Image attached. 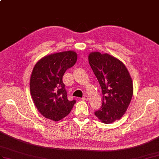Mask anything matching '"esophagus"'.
<instances>
[{"label": "esophagus", "mask_w": 159, "mask_h": 159, "mask_svg": "<svg viewBox=\"0 0 159 159\" xmlns=\"http://www.w3.org/2000/svg\"><path fill=\"white\" fill-rule=\"evenodd\" d=\"M88 99H89V97L86 95H85L84 97L82 98V100H88Z\"/></svg>", "instance_id": "34e87169"}]
</instances>
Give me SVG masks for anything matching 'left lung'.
<instances>
[{
    "label": "left lung",
    "instance_id": "1",
    "mask_svg": "<svg viewBox=\"0 0 159 159\" xmlns=\"http://www.w3.org/2000/svg\"><path fill=\"white\" fill-rule=\"evenodd\" d=\"M88 60L102 94V107L94 114L109 124L125 113L133 96L132 80L124 64L108 54L91 52Z\"/></svg>",
    "mask_w": 159,
    "mask_h": 159
}]
</instances>
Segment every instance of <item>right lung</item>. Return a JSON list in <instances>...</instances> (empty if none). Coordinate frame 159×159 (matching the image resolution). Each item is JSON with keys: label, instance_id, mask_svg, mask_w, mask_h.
Segmentation results:
<instances>
[{"label": "right lung", "instance_id": "add662e5", "mask_svg": "<svg viewBox=\"0 0 159 159\" xmlns=\"http://www.w3.org/2000/svg\"><path fill=\"white\" fill-rule=\"evenodd\" d=\"M76 61V52L69 50L44 57L35 65L30 78V93L44 117L57 121L71 112L76 100L67 99L63 77Z\"/></svg>", "mask_w": 159, "mask_h": 159}]
</instances>
